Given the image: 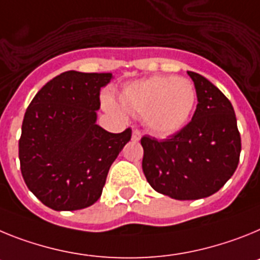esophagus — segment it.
Here are the masks:
<instances>
[{
  "label": "esophagus",
  "instance_id": "obj_1",
  "mask_svg": "<svg viewBox=\"0 0 260 260\" xmlns=\"http://www.w3.org/2000/svg\"><path fill=\"white\" fill-rule=\"evenodd\" d=\"M140 139H141V132H140L139 129H133L132 140H135V141H139Z\"/></svg>",
  "mask_w": 260,
  "mask_h": 260
}]
</instances>
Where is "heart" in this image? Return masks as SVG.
<instances>
[{
	"mask_svg": "<svg viewBox=\"0 0 260 260\" xmlns=\"http://www.w3.org/2000/svg\"><path fill=\"white\" fill-rule=\"evenodd\" d=\"M195 102L192 83L174 76H154L137 81L120 94L124 110L133 116H143L146 127L158 135L182 129L192 114ZM103 105L112 114L123 112L111 96H105Z\"/></svg>",
	"mask_w": 260,
	"mask_h": 260,
	"instance_id": "heart-1",
	"label": "heart"
}]
</instances>
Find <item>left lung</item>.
Returning <instances> with one entry per match:
<instances>
[{
	"instance_id": "1",
	"label": "left lung",
	"mask_w": 260,
	"mask_h": 260,
	"mask_svg": "<svg viewBox=\"0 0 260 260\" xmlns=\"http://www.w3.org/2000/svg\"><path fill=\"white\" fill-rule=\"evenodd\" d=\"M192 78L198 106L192 120L165 140L144 136L143 171L149 184L177 200L217 192L236 171L241 135L229 99L205 77Z\"/></svg>"
}]
</instances>
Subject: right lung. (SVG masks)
<instances>
[{
    "mask_svg": "<svg viewBox=\"0 0 260 260\" xmlns=\"http://www.w3.org/2000/svg\"><path fill=\"white\" fill-rule=\"evenodd\" d=\"M111 73L69 71L47 82L27 107L19 139L22 177L55 211H77L101 198L112 162L132 136L96 124L99 92Z\"/></svg>",
    "mask_w": 260,
    "mask_h": 260,
    "instance_id": "add662e5",
    "label": "right lung"
}]
</instances>
